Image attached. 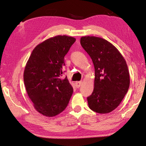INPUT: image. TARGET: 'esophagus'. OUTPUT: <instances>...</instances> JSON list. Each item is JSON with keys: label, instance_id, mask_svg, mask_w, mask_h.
Returning <instances> with one entry per match:
<instances>
[{"label": "esophagus", "instance_id": "esophagus-1", "mask_svg": "<svg viewBox=\"0 0 146 146\" xmlns=\"http://www.w3.org/2000/svg\"><path fill=\"white\" fill-rule=\"evenodd\" d=\"M82 85V82H75V85H76L77 88H79Z\"/></svg>", "mask_w": 146, "mask_h": 146}]
</instances>
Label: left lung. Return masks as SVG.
<instances>
[{
    "label": "left lung",
    "instance_id": "1",
    "mask_svg": "<svg viewBox=\"0 0 146 146\" xmlns=\"http://www.w3.org/2000/svg\"><path fill=\"white\" fill-rule=\"evenodd\" d=\"M80 44L95 68L94 91L87 97L89 108L99 113H110L119 106L129 88L125 60L116 47L102 38L83 36Z\"/></svg>",
    "mask_w": 146,
    "mask_h": 146
}]
</instances>
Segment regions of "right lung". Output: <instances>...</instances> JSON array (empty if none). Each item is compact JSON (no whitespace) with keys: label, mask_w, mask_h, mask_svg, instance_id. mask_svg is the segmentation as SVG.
I'll return each instance as SVG.
<instances>
[{"label":"right lung","mask_w":146,"mask_h":146,"mask_svg":"<svg viewBox=\"0 0 146 146\" xmlns=\"http://www.w3.org/2000/svg\"><path fill=\"white\" fill-rule=\"evenodd\" d=\"M76 39L56 36L37 45L27 61L24 82L35 110L52 117L63 111L69 103L73 89L67 77L61 78L64 57Z\"/></svg>","instance_id":"1"}]
</instances>
